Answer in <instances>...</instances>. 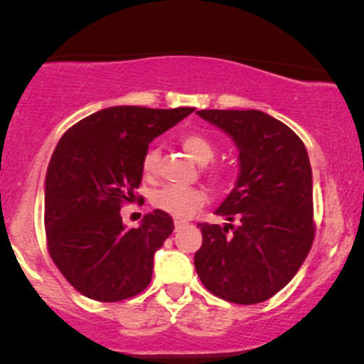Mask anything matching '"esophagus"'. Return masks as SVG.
<instances>
[{
    "label": "esophagus",
    "mask_w": 364,
    "mask_h": 364,
    "mask_svg": "<svg viewBox=\"0 0 364 364\" xmlns=\"http://www.w3.org/2000/svg\"><path fill=\"white\" fill-rule=\"evenodd\" d=\"M186 225V223H183V220H176V223H174V229H176V231H179V229H183Z\"/></svg>",
    "instance_id": "34e87169"
}]
</instances>
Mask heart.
<instances>
[{
  "mask_svg": "<svg viewBox=\"0 0 364 364\" xmlns=\"http://www.w3.org/2000/svg\"><path fill=\"white\" fill-rule=\"evenodd\" d=\"M179 144L185 152L190 156L196 164H207L215 156V147L205 135L200 133H185L179 139ZM159 166V150L149 149L141 159V173L144 176L154 178ZM207 174L212 181L220 183L225 179V171L219 166H212L207 169ZM207 202V193L202 188H178L164 186L152 195V205L157 210L166 212L174 219H188L195 214L198 208H202Z\"/></svg>",
  "mask_w": 364,
  "mask_h": 364,
  "instance_id": "b5f03b06",
  "label": "heart"
}]
</instances>
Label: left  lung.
I'll return each mask as SVG.
<instances>
[{
  "label": "left lung",
  "mask_w": 364,
  "mask_h": 364,
  "mask_svg": "<svg viewBox=\"0 0 364 364\" xmlns=\"http://www.w3.org/2000/svg\"><path fill=\"white\" fill-rule=\"evenodd\" d=\"M196 114L228 133L240 150L236 186L215 210L229 223L198 224L203 241L195 253L196 274L225 301H267L294 277L315 237L306 147L289 127L262 111Z\"/></svg>",
  "instance_id": "left-lung-1"
}]
</instances>
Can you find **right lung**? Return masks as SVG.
Returning a JSON list of instances; mask_svg holds the SVG:
<instances>
[{"label": "right lung", "mask_w": 364, "mask_h": 364, "mask_svg": "<svg viewBox=\"0 0 364 364\" xmlns=\"http://www.w3.org/2000/svg\"><path fill=\"white\" fill-rule=\"evenodd\" d=\"M193 111L107 107L78 121L58 141L44 190L48 252L87 298L123 301L150 284L154 253L173 232V219L154 210L139 228L127 229L119 210L135 200L150 141Z\"/></svg>", "instance_id": "obj_1"}]
</instances>
